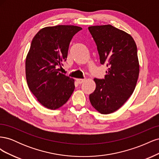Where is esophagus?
<instances>
[{
	"label": "esophagus",
	"instance_id": "1",
	"mask_svg": "<svg viewBox=\"0 0 159 159\" xmlns=\"http://www.w3.org/2000/svg\"><path fill=\"white\" fill-rule=\"evenodd\" d=\"M76 81H77V82H78V84H82L84 81H85V79H76Z\"/></svg>",
	"mask_w": 159,
	"mask_h": 159
}]
</instances>
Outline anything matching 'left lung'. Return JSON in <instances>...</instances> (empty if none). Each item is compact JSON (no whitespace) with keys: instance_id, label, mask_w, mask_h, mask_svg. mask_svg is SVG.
<instances>
[{"instance_id":"8db88e82","label":"left lung","mask_w":159,"mask_h":159,"mask_svg":"<svg viewBox=\"0 0 159 159\" xmlns=\"http://www.w3.org/2000/svg\"><path fill=\"white\" fill-rule=\"evenodd\" d=\"M88 29L101 64L108 67L104 79H94L96 88L89 100L99 113H111L126 102L136 87L139 74L137 46L131 35L110 25Z\"/></svg>"}]
</instances>
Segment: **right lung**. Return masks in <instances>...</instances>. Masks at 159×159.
Wrapping results in <instances>:
<instances>
[{
  "mask_svg": "<svg viewBox=\"0 0 159 159\" xmlns=\"http://www.w3.org/2000/svg\"><path fill=\"white\" fill-rule=\"evenodd\" d=\"M81 29L72 25L49 26L33 38L26 59V81L31 92L46 108L61 107L74 92V80L57 68L66 61L71 38Z\"/></svg>",
  "mask_w": 159,
  "mask_h": 159,
  "instance_id": "1",
  "label": "right lung"
}]
</instances>
